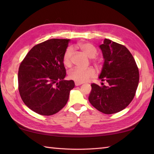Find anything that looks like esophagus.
<instances>
[{"instance_id": "obj_1", "label": "esophagus", "mask_w": 154, "mask_h": 154, "mask_svg": "<svg viewBox=\"0 0 154 154\" xmlns=\"http://www.w3.org/2000/svg\"><path fill=\"white\" fill-rule=\"evenodd\" d=\"M75 86H79V85H82V83H79V82H75Z\"/></svg>"}]
</instances>
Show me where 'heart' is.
<instances>
[{
	"label": "heart",
	"instance_id": "obj_1",
	"mask_svg": "<svg viewBox=\"0 0 154 154\" xmlns=\"http://www.w3.org/2000/svg\"><path fill=\"white\" fill-rule=\"evenodd\" d=\"M79 47L83 53L90 58H93L97 55V49L92 44L83 42V43L79 44ZM73 53V50L71 48H67L65 51L63 57V63L66 67L71 66ZM94 76H95V71L91 67L87 68L86 69L78 68L74 69L71 70L68 75V77L70 79L81 83L86 82Z\"/></svg>",
	"mask_w": 154,
	"mask_h": 154
}]
</instances>
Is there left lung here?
Returning <instances> with one entry per match:
<instances>
[{
    "instance_id": "left-lung-1",
    "label": "left lung",
    "mask_w": 154,
    "mask_h": 154,
    "mask_svg": "<svg viewBox=\"0 0 154 154\" xmlns=\"http://www.w3.org/2000/svg\"><path fill=\"white\" fill-rule=\"evenodd\" d=\"M99 48L104 64L99 79L103 86L91 85L90 103L100 112H119L132 102L139 83V71L130 51L123 45L104 39Z\"/></svg>"
}]
</instances>
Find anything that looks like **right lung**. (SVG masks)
Instances as JSON below:
<instances>
[{
	"label": "right lung",
	"instance_id": "right-lung-1",
	"mask_svg": "<svg viewBox=\"0 0 154 154\" xmlns=\"http://www.w3.org/2000/svg\"><path fill=\"white\" fill-rule=\"evenodd\" d=\"M69 40L51 39L32 48L20 65L18 90L29 109L44 116L57 113L67 104L75 87L64 80L63 54Z\"/></svg>",
	"mask_w": 154,
	"mask_h": 154
}]
</instances>
